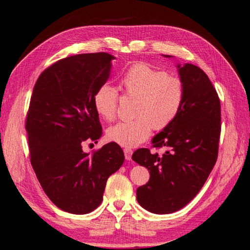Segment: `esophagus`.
I'll return each mask as SVG.
<instances>
[{
	"label": "esophagus",
	"mask_w": 250,
	"mask_h": 250,
	"mask_svg": "<svg viewBox=\"0 0 250 250\" xmlns=\"http://www.w3.org/2000/svg\"><path fill=\"white\" fill-rule=\"evenodd\" d=\"M124 152H125V156L126 161H131L133 151L131 149H129V148H125V149H124Z\"/></svg>",
	"instance_id": "1"
}]
</instances>
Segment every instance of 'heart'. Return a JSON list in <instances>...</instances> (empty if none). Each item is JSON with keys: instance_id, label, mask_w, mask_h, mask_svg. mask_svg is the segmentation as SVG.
<instances>
[{"instance_id": "b5f03b06", "label": "heart", "mask_w": 250, "mask_h": 250, "mask_svg": "<svg viewBox=\"0 0 250 250\" xmlns=\"http://www.w3.org/2000/svg\"><path fill=\"white\" fill-rule=\"evenodd\" d=\"M127 97L135 98V118L108 127L106 137L125 148H133L149 137L152 129L163 130L173 123L184 104L185 88L180 78L168 75L146 63L132 65L121 79ZM117 89L104 84L94 96L95 110L105 120L116 116Z\"/></svg>"}]
</instances>
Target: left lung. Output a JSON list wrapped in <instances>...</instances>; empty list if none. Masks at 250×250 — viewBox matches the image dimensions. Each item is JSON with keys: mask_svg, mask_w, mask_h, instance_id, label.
<instances>
[{"mask_svg": "<svg viewBox=\"0 0 250 250\" xmlns=\"http://www.w3.org/2000/svg\"><path fill=\"white\" fill-rule=\"evenodd\" d=\"M167 58L171 56L164 55ZM184 84V104L173 123L152 139L163 155L142 148L132 159L150 171V180L136 190L140 206L152 213L175 212L202 189L213 169L221 134V104L203 70L186 63L177 65Z\"/></svg>", "mask_w": 250, "mask_h": 250, "instance_id": "8db88e82", "label": "left lung"}]
</instances>
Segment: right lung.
I'll list each match as a JSON object with an SVG mask.
<instances>
[{
    "label": "right lung",
    "instance_id": "obj_1",
    "mask_svg": "<svg viewBox=\"0 0 250 250\" xmlns=\"http://www.w3.org/2000/svg\"><path fill=\"white\" fill-rule=\"evenodd\" d=\"M113 59L94 53L57 61L38 78L30 98L25 129L31 166L49 200L73 214L99 206L107 178L125 162L115 143L92 154L82 150L102 135L94 96L110 77Z\"/></svg>",
    "mask_w": 250,
    "mask_h": 250
}]
</instances>
